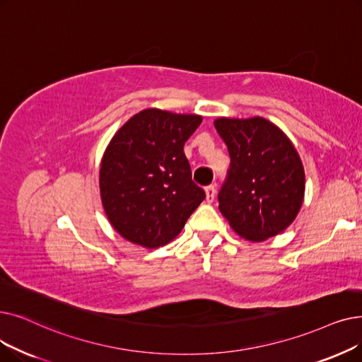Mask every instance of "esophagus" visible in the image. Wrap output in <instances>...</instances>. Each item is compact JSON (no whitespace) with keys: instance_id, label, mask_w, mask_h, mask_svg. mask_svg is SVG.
Segmentation results:
<instances>
[{"instance_id":"obj_1","label":"esophagus","mask_w":362,"mask_h":362,"mask_svg":"<svg viewBox=\"0 0 362 362\" xmlns=\"http://www.w3.org/2000/svg\"><path fill=\"white\" fill-rule=\"evenodd\" d=\"M216 197V186L214 185H209L206 187V198H207V202H213Z\"/></svg>"}]
</instances>
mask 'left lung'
Listing matches in <instances>:
<instances>
[{
	"instance_id": "8db88e82",
	"label": "left lung",
	"mask_w": 362,
	"mask_h": 362,
	"mask_svg": "<svg viewBox=\"0 0 362 362\" xmlns=\"http://www.w3.org/2000/svg\"><path fill=\"white\" fill-rule=\"evenodd\" d=\"M214 127L230 164L220 187L218 209L232 229L264 241L296 218L305 197V171L290 139L264 118H218Z\"/></svg>"
}]
</instances>
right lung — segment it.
I'll return each instance as SVG.
<instances>
[{
  "label": "right lung",
  "instance_id": "1",
  "mask_svg": "<svg viewBox=\"0 0 362 362\" xmlns=\"http://www.w3.org/2000/svg\"><path fill=\"white\" fill-rule=\"evenodd\" d=\"M201 121L145 109L112 137L100 165V195L109 222L125 240L165 245L206 198L183 152Z\"/></svg>",
  "mask_w": 362,
  "mask_h": 362
}]
</instances>
